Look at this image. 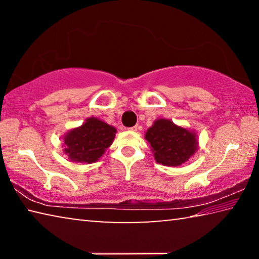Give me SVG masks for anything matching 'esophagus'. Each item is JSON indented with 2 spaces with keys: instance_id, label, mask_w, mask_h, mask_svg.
<instances>
[{
  "instance_id": "obj_1",
  "label": "esophagus",
  "mask_w": 259,
  "mask_h": 259,
  "mask_svg": "<svg viewBox=\"0 0 259 259\" xmlns=\"http://www.w3.org/2000/svg\"><path fill=\"white\" fill-rule=\"evenodd\" d=\"M129 130H130V131H136V130H137V125L131 126V128H129Z\"/></svg>"
}]
</instances>
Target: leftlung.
Instances as JSON below:
<instances>
[{"label": "left lung", "mask_w": 259, "mask_h": 259, "mask_svg": "<svg viewBox=\"0 0 259 259\" xmlns=\"http://www.w3.org/2000/svg\"><path fill=\"white\" fill-rule=\"evenodd\" d=\"M145 138L151 144L157 163L169 166L183 164L196 151L195 134L164 119L156 120Z\"/></svg>", "instance_id": "1"}]
</instances>
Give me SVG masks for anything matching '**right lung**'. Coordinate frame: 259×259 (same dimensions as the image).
<instances>
[{
	"instance_id": "1",
	"label": "right lung",
	"mask_w": 259,
	"mask_h": 259,
	"mask_svg": "<svg viewBox=\"0 0 259 259\" xmlns=\"http://www.w3.org/2000/svg\"><path fill=\"white\" fill-rule=\"evenodd\" d=\"M115 133L114 126L90 117L80 128L73 129L65 136V153L72 161L91 163L111 146Z\"/></svg>"
}]
</instances>
